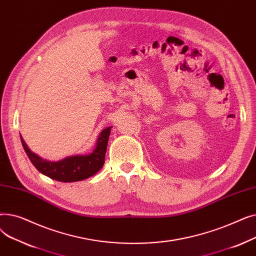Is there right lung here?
Returning a JSON list of instances; mask_svg holds the SVG:
<instances>
[{
    "instance_id": "1",
    "label": "right lung",
    "mask_w": 256,
    "mask_h": 256,
    "mask_svg": "<svg viewBox=\"0 0 256 256\" xmlns=\"http://www.w3.org/2000/svg\"><path fill=\"white\" fill-rule=\"evenodd\" d=\"M111 132V126L102 130L100 134L96 146L89 154L70 156L57 162L44 160L32 152L20 136L24 150L35 168L52 180L62 182H72L86 180L98 173L104 163L108 140Z\"/></svg>"
}]
</instances>
